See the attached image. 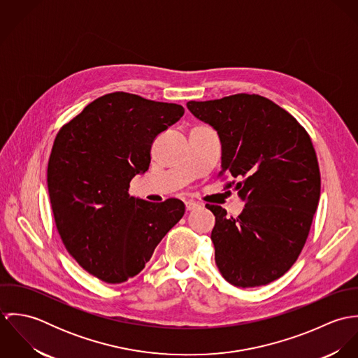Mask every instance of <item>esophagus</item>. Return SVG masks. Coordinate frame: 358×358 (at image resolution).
Segmentation results:
<instances>
[{"label":"esophagus","mask_w":358,"mask_h":358,"mask_svg":"<svg viewBox=\"0 0 358 358\" xmlns=\"http://www.w3.org/2000/svg\"><path fill=\"white\" fill-rule=\"evenodd\" d=\"M185 204H186V209H187V210H194V209H197L199 206H201V205L199 204V203H196V201H192V200L186 201Z\"/></svg>","instance_id":"obj_1"}]
</instances>
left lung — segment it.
Masks as SVG:
<instances>
[{"mask_svg": "<svg viewBox=\"0 0 358 358\" xmlns=\"http://www.w3.org/2000/svg\"><path fill=\"white\" fill-rule=\"evenodd\" d=\"M222 142V171L237 180L245 208L227 216L219 205L210 240L226 281L240 288L266 285L284 275L301 255L321 190L315 150L306 129L288 111L260 95L237 94L187 102Z\"/></svg>", "mask_w": 358, "mask_h": 358, "instance_id": "1", "label": "left lung"}]
</instances>
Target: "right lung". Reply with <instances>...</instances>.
<instances>
[{"instance_id": "1", "label": "right lung", "mask_w": 358, "mask_h": 358, "mask_svg": "<svg viewBox=\"0 0 358 358\" xmlns=\"http://www.w3.org/2000/svg\"><path fill=\"white\" fill-rule=\"evenodd\" d=\"M185 114L176 103L113 92L57 132L48 161L55 224L67 252L90 274L121 284L139 274L185 215L178 199L131 197L129 182L150 165L155 136Z\"/></svg>"}]
</instances>
